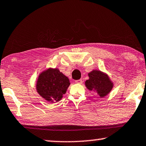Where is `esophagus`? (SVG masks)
Returning <instances> with one entry per match:
<instances>
[{"mask_svg": "<svg viewBox=\"0 0 146 146\" xmlns=\"http://www.w3.org/2000/svg\"><path fill=\"white\" fill-rule=\"evenodd\" d=\"M82 82H83V81H82V79H79V80H75V82L77 83V84H82Z\"/></svg>", "mask_w": 146, "mask_h": 146, "instance_id": "obj_1", "label": "esophagus"}]
</instances>
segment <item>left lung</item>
<instances>
[{"mask_svg": "<svg viewBox=\"0 0 146 146\" xmlns=\"http://www.w3.org/2000/svg\"><path fill=\"white\" fill-rule=\"evenodd\" d=\"M88 76L89 79L85 82L88 89L96 92L101 98L109 94L113 88V83L106 74L98 70H93L88 73Z\"/></svg>", "mask_w": 146, "mask_h": 146, "instance_id": "left-lung-1", "label": "left lung"}]
</instances>
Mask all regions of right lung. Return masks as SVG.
Instances as JSON below:
<instances>
[{"instance_id":"obj_1","label":"right lung","mask_w":146,"mask_h":146,"mask_svg":"<svg viewBox=\"0 0 146 146\" xmlns=\"http://www.w3.org/2000/svg\"><path fill=\"white\" fill-rule=\"evenodd\" d=\"M69 84V78L59 69L49 68L39 75L36 90L45 100L54 103L61 100Z\"/></svg>"}]
</instances>
